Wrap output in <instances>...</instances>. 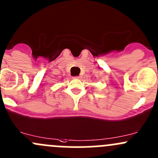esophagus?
<instances>
[{"mask_svg": "<svg viewBox=\"0 0 158 158\" xmlns=\"http://www.w3.org/2000/svg\"><path fill=\"white\" fill-rule=\"evenodd\" d=\"M75 78H76V79H81L82 77H81V76H76Z\"/></svg>", "mask_w": 158, "mask_h": 158, "instance_id": "1", "label": "esophagus"}]
</instances>
